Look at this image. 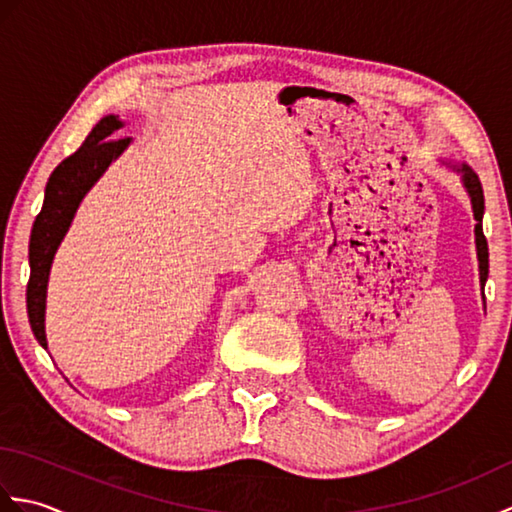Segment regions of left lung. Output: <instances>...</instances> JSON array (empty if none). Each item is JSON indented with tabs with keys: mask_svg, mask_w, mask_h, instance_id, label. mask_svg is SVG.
Listing matches in <instances>:
<instances>
[{
	"mask_svg": "<svg viewBox=\"0 0 512 512\" xmlns=\"http://www.w3.org/2000/svg\"><path fill=\"white\" fill-rule=\"evenodd\" d=\"M455 171L462 173L464 189L469 193L471 204H473V215H475V246H477V262H480V284L484 290V284L488 279V244L482 231V215H484V191L482 182L477 178V173L469 165H451Z\"/></svg>",
	"mask_w": 512,
	"mask_h": 512,
	"instance_id": "left-lung-1",
	"label": "left lung"
}]
</instances>
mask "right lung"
<instances>
[{
	"label": "right lung",
	"mask_w": 512,
	"mask_h": 512,
	"mask_svg": "<svg viewBox=\"0 0 512 512\" xmlns=\"http://www.w3.org/2000/svg\"><path fill=\"white\" fill-rule=\"evenodd\" d=\"M121 127L123 123L118 121V116L110 114L101 118L90 136L85 138V143L72 156L65 158L48 178L46 198H43L41 213L32 224L30 233V279L26 288L30 328L41 347H48L46 290L54 253L68 233L83 195L94 187V182L103 176L112 160L127 149L129 138H112L116 129Z\"/></svg>",
	"instance_id": "add662e5"
}]
</instances>
